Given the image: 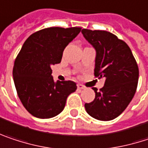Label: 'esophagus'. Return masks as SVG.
I'll return each mask as SVG.
<instances>
[{"mask_svg":"<svg viewBox=\"0 0 148 148\" xmlns=\"http://www.w3.org/2000/svg\"><path fill=\"white\" fill-rule=\"evenodd\" d=\"M77 88L79 90H83V89H85V86L83 85H81V84H77Z\"/></svg>","mask_w":148,"mask_h":148,"instance_id":"1","label":"esophagus"}]
</instances>
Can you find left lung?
Returning <instances> with one entry per match:
<instances>
[{"mask_svg":"<svg viewBox=\"0 0 148 148\" xmlns=\"http://www.w3.org/2000/svg\"><path fill=\"white\" fill-rule=\"evenodd\" d=\"M81 32L97 51L95 77L105 78L103 87L92 88L96 97L85 104L86 110L96 119L112 120L125 110L136 91L138 65L129 46L115 34L87 29Z\"/></svg>","mask_w":148,"mask_h":148,"instance_id":"8db88e82","label":"left lung"}]
</instances>
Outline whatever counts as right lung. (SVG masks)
Wrapping results in <instances>:
<instances>
[{
  "instance_id": "1",
  "label": "right lung",
  "mask_w": 148,
  "mask_h": 148,
  "mask_svg": "<svg viewBox=\"0 0 148 148\" xmlns=\"http://www.w3.org/2000/svg\"><path fill=\"white\" fill-rule=\"evenodd\" d=\"M81 28L51 27L32 34L23 43L13 66L18 96L26 110L39 119H50L63 110L67 97L76 90L70 81L54 82L51 66L60 63L65 47Z\"/></svg>"
}]
</instances>
